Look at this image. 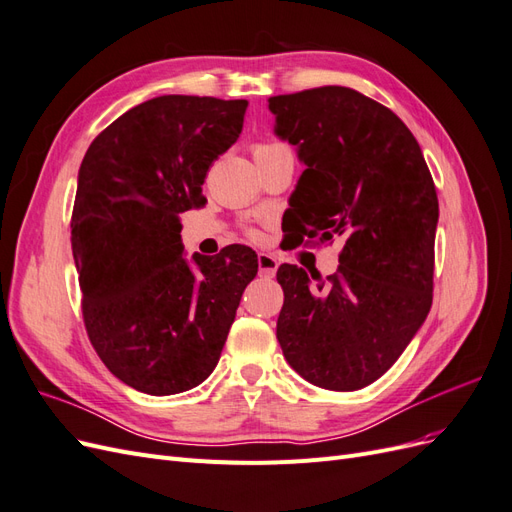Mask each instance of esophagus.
<instances>
[{"label":"esophagus","instance_id":"obj_1","mask_svg":"<svg viewBox=\"0 0 512 512\" xmlns=\"http://www.w3.org/2000/svg\"><path fill=\"white\" fill-rule=\"evenodd\" d=\"M277 267H280V262H277V258L273 254L258 252V271H260V275L273 277L277 273Z\"/></svg>","mask_w":512,"mask_h":512}]
</instances>
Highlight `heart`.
I'll use <instances>...</instances> for the list:
<instances>
[{"label":"heart","mask_w":512,"mask_h":512,"mask_svg":"<svg viewBox=\"0 0 512 512\" xmlns=\"http://www.w3.org/2000/svg\"><path fill=\"white\" fill-rule=\"evenodd\" d=\"M282 149H288V147L280 145V143H258V145H254V158L256 156H265V153L282 151ZM247 235H250L252 239H260V232L258 230H247Z\"/></svg>","instance_id":"1"}]
</instances>
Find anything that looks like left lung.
I'll use <instances>...</instances> for the list:
<instances>
[{
  "mask_svg": "<svg viewBox=\"0 0 512 512\" xmlns=\"http://www.w3.org/2000/svg\"><path fill=\"white\" fill-rule=\"evenodd\" d=\"M275 132L307 166L290 196L301 241H344L337 273L277 269V342L290 367L329 391L378 380L433 299L438 194L416 138L391 108L350 87L269 98ZM286 218V215H284Z\"/></svg>",
  "mask_w": 512,
  "mask_h": 512,
  "instance_id": "8db88e82",
  "label": "left lung"
}]
</instances>
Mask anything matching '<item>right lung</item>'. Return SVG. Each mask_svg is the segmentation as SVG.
<instances>
[{
    "mask_svg": "<svg viewBox=\"0 0 512 512\" xmlns=\"http://www.w3.org/2000/svg\"><path fill=\"white\" fill-rule=\"evenodd\" d=\"M247 100L160 96L89 145L72 209V254L91 346L147 395L190 391L220 361L256 254L181 256V213L200 209L211 164L237 141Z\"/></svg>",
    "mask_w": 512,
    "mask_h": 512,
    "instance_id": "add662e5",
    "label": "right lung"
}]
</instances>
